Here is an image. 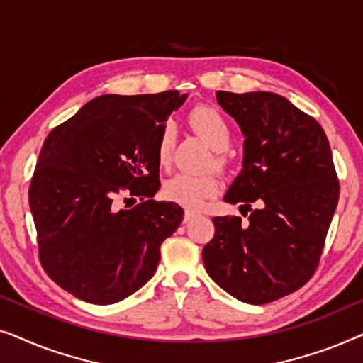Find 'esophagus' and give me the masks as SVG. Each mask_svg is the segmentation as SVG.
<instances>
[{"label":"esophagus","instance_id":"esophagus-1","mask_svg":"<svg viewBox=\"0 0 363 363\" xmlns=\"http://www.w3.org/2000/svg\"><path fill=\"white\" fill-rule=\"evenodd\" d=\"M195 216H198V213H195V211H191V210H185V216H183V221L185 223H188V221H191L193 218Z\"/></svg>","mask_w":363,"mask_h":363}]
</instances>
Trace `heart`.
Segmentation results:
<instances>
[{
	"mask_svg": "<svg viewBox=\"0 0 363 363\" xmlns=\"http://www.w3.org/2000/svg\"><path fill=\"white\" fill-rule=\"evenodd\" d=\"M188 122L193 130L215 150L213 163L223 168L226 165L225 152L231 142V127L225 116L211 106H198L188 116ZM175 132L170 122H165L158 132L155 143V155L160 167H167L172 160ZM220 191V180L213 173L206 175H190V173H177L168 178L163 185V196L168 201L186 208H200L205 200L213 198Z\"/></svg>",
	"mask_w": 363,
	"mask_h": 363,
	"instance_id": "heart-1",
	"label": "heart"
}]
</instances>
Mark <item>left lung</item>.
I'll use <instances>...</instances> for the list:
<instances>
[{"label":"left lung","instance_id":"1","mask_svg":"<svg viewBox=\"0 0 363 363\" xmlns=\"http://www.w3.org/2000/svg\"><path fill=\"white\" fill-rule=\"evenodd\" d=\"M216 99L245 133L242 170L225 201L250 216L213 218L203 262L228 294L267 304L314 276L340 185L324 128L286 97L218 91Z\"/></svg>","mask_w":363,"mask_h":363}]
</instances>
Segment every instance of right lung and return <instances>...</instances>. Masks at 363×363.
<instances>
[{"instance_id":"add662e5","label":"right lung","mask_w":363,"mask_h":363,"mask_svg":"<svg viewBox=\"0 0 363 363\" xmlns=\"http://www.w3.org/2000/svg\"><path fill=\"white\" fill-rule=\"evenodd\" d=\"M186 96L96 97L44 142L29 186L39 261L77 299L113 304L155 274L162 242L183 220L177 203L153 200L155 143ZM137 197L130 211L118 208Z\"/></svg>"}]
</instances>
